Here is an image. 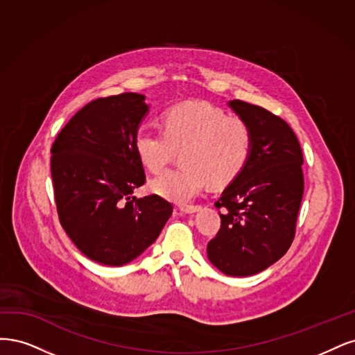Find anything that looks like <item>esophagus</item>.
Returning a JSON list of instances; mask_svg holds the SVG:
<instances>
[{
	"label": "esophagus",
	"instance_id": "34e87169",
	"mask_svg": "<svg viewBox=\"0 0 355 355\" xmlns=\"http://www.w3.org/2000/svg\"><path fill=\"white\" fill-rule=\"evenodd\" d=\"M200 209V207H198V205H181L180 207V211L184 212V214H194L198 212Z\"/></svg>",
	"mask_w": 355,
	"mask_h": 355
}]
</instances>
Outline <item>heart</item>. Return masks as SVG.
Returning <instances> with one entry per match:
<instances>
[{
  "instance_id": "obj_1",
  "label": "heart",
  "mask_w": 355,
  "mask_h": 355,
  "mask_svg": "<svg viewBox=\"0 0 355 355\" xmlns=\"http://www.w3.org/2000/svg\"><path fill=\"white\" fill-rule=\"evenodd\" d=\"M164 132L141 128L134 148L141 165L161 173L174 150H181V168L150 181V190L177 203L190 202L211 181L224 186L233 181L249 161L252 130L240 118L207 103H182L164 115Z\"/></svg>"
}]
</instances>
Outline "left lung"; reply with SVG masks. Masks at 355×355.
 <instances>
[{"instance_id": "obj_1", "label": "left lung", "mask_w": 355, "mask_h": 355, "mask_svg": "<svg viewBox=\"0 0 355 355\" xmlns=\"http://www.w3.org/2000/svg\"><path fill=\"white\" fill-rule=\"evenodd\" d=\"M252 130L245 168L215 203L221 228L207 248L227 276L246 277L279 261L292 243L304 194L302 150L282 118L240 100L227 103Z\"/></svg>"}]
</instances>
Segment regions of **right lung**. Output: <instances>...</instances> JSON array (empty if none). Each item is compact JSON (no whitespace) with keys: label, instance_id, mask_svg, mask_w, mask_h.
Returning <instances> with one entry per match:
<instances>
[{"label":"right lung","instance_id":"1","mask_svg":"<svg viewBox=\"0 0 355 355\" xmlns=\"http://www.w3.org/2000/svg\"><path fill=\"white\" fill-rule=\"evenodd\" d=\"M146 97L123 93L88 103L51 147L59 220L81 252L98 264H128L161 234L173 205L157 194L135 198L144 169L134 148L148 113Z\"/></svg>","mask_w":355,"mask_h":355}]
</instances>
